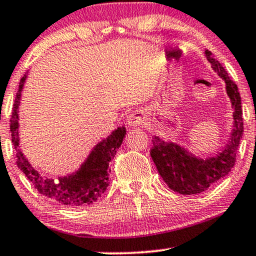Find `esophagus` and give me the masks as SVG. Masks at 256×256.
<instances>
[{
  "instance_id": "1",
  "label": "esophagus",
  "mask_w": 256,
  "mask_h": 256,
  "mask_svg": "<svg viewBox=\"0 0 256 256\" xmlns=\"http://www.w3.org/2000/svg\"><path fill=\"white\" fill-rule=\"evenodd\" d=\"M143 121H144V116H143V113L142 112H134V113H132L130 115H128L127 118V124L129 127H138V126H141L143 124Z\"/></svg>"
}]
</instances>
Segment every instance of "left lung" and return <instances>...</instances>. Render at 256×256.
Instances as JSON below:
<instances>
[{
    "label": "left lung",
    "instance_id": "1",
    "mask_svg": "<svg viewBox=\"0 0 256 256\" xmlns=\"http://www.w3.org/2000/svg\"><path fill=\"white\" fill-rule=\"evenodd\" d=\"M205 56L226 84V92L233 108V130L222 152L208 158H200L177 143L166 142L154 136L150 156L168 186L182 194H202L225 177L236 164L238 146L244 134L241 98L236 84L230 79L228 73L216 60L211 51L206 50Z\"/></svg>",
    "mask_w": 256,
    "mask_h": 256
}]
</instances>
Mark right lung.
Listing matches in <instances>:
<instances>
[{
    "mask_svg": "<svg viewBox=\"0 0 256 256\" xmlns=\"http://www.w3.org/2000/svg\"><path fill=\"white\" fill-rule=\"evenodd\" d=\"M26 74L20 79L18 92L16 94L15 104L12 108V120H10V132L12 141L16 149L17 166L26 174L34 188L42 196L50 200L66 206H85L90 205L99 199L110 183V163L114 158L118 149L120 148L126 136V128L118 127L108 138L92 149L76 172H72L58 180L44 177L31 166L26 157L20 149V124H18V107L20 104V96L24 86Z\"/></svg>",
    "mask_w": 256,
    "mask_h": 256,
    "instance_id": "obj_1",
    "label": "right lung"
}]
</instances>
